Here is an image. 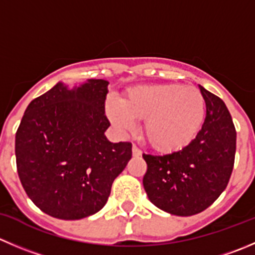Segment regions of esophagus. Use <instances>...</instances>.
Masks as SVG:
<instances>
[{
    "instance_id": "obj_1",
    "label": "esophagus",
    "mask_w": 255,
    "mask_h": 255,
    "mask_svg": "<svg viewBox=\"0 0 255 255\" xmlns=\"http://www.w3.org/2000/svg\"><path fill=\"white\" fill-rule=\"evenodd\" d=\"M132 154H133V157H139V155H142V150H140L139 148L137 147V145L133 144V147H132Z\"/></svg>"
}]
</instances>
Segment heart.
Here are the masks:
<instances>
[{"mask_svg":"<svg viewBox=\"0 0 255 255\" xmlns=\"http://www.w3.org/2000/svg\"><path fill=\"white\" fill-rule=\"evenodd\" d=\"M107 115L121 132L134 129L135 118L144 120L148 142L155 149L172 152L189 144L199 132L206 101L192 86H142L130 90L123 102H111Z\"/></svg>","mask_w":255,"mask_h":255,"instance_id":"heart-1","label":"heart"}]
</instances>
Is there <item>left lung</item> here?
Here are the masks:
<instances>
[{
	"label": "left lung",
	"mask_w": 255,
	"mask_h": 255,
	"mask_svg": "<svg viewBox=\"0 0 255 255\" xmlns=\"http://www.w3.org/2000/svg\"><path fill=\"white\" fill-rule=\"evenodd\" d=\"M207 116L202 129L182 149L163 155L143 154V185L157 208L179 217L194 216L216 202L231 178L237 132L223 101L199 86Z\"/></svg>",
	"instance_id": "left-lung-1"
}]
</instances>
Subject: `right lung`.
Returning <instances> with one entry per match:
<instances>
[{"label":"right lung","mask_w":255,"mask_h":255,"mask_svg":"<svg viewBox=\"0 0 255 255\" xmlns=\"http://www.w3.org/2000/svg\"><path fill=\"white\" fill-rule=\"evenodd\" d=\"M108 85L58 82L24 111L14 144L17 172L29 199L48 216L76 221L100 212L132 158L130 143L105 134Z\"/></svg>","instance_id":"right-lung-1"}]
</instances>
